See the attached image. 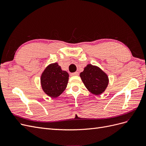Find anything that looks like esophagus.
<instances>
[{
  "label": "esophagus",
  "instance_id": "34e87169",
  "mask_svg": "<svg viewBox=\"0 0 146 146\" xmlns=\"http://www.w3.org/2000/svg\"><path fill=\"white\" fill-rule=\"evenodd\" d=\"M78 74H79V73H78V72H74V73H72L71 74V76H78Z\"/></svg>",
  "mask_w": 146,
  "mask_h": 146
}]
</instances>
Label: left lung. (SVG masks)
I'll return each mask as SVG.
<instances>
[{
    "label": "left lung",
    "mask_w": 146,
    "mask_h": 146,
    "mask_svg": "<svg viewBox=\"0 0 146 146\" xmlns=\"http://www.w3.org/2000/svg\"><path fill=\"white\" fill-rule=\"evenodd\" d=\"M80 77L86 89L96 96L104 92L109 83L107 74L98 66L91 64L84 68Z\"/></svg>",
    "instance_id": "left-lung-1"
}]
</instances>
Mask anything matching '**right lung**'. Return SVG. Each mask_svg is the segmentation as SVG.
<instances>
[{
	"mask_svg": "<svg viewBox=\"0 0 146 146\" xmlns=\"http://www.w3.org/2000/svg\"><path fill=\"white\" fill-rule=\"evenodd\" d=\"M40 79L43 91L50 98H56L67 87L69 74L61 69L57 63H51L44 70Z\"/></svg>",
	"mask_w": 146,
	"mask_h": 146,
	"instance_id": "add662e5",
	"label": "right lung"
}]
</instances>
